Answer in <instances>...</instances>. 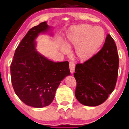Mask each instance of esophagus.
I'll list each match as a JSON object with an SVG mask.
<instances>
[{"label": "esophagus", "instance_id": "esophagus-1", "mask_svg": "<svg viewBox=\"0 0 129 129\" xmlns=\"http://www.w3.org/2000/svg\"><path fill=\"white\" fill-rule=\"evenodd\" d=\"M69 66H70L71 73L72 74L74 73V71H75V64H74L72 61H70V62H69Z\"/></svg>", "mask_w": 129, "mask_h": 129}]
</instances>
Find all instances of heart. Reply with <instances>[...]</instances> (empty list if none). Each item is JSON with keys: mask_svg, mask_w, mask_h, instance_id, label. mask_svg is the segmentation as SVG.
I'll use <instances>...</instances> for the list:
<instances>
[{"mask_svg": "<svg viewBox=\"0 0 129 129\" xmlns=\"http://www.w3.org/2000/svg\"><path fill=\"white\" fill-rule=\"evenodd\" d=\"M105 32L99 26L93 27L88 24H81L71 28L68 34L66 46L77 47L76 54L82 61H86L93 57L103 44ZM61 50L67 52L68 50L64 47Z\"/></svg>", "mask_w": 129, "mask_h": 129, "instance_id": "b5f03b06", "label": "heart"}]
</instances>
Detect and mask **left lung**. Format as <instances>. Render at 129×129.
I'll use <instances>...</instances> for the list:
<instances>
[{"label": "left lung", "instance_id": "left-lung-1", "mask_svg": "<svg viewBox=\"0 0 129 129\" xmlns=\"http://www.w3.org/2000/svg\"><path fill=\"white\" fill-rule=\"evenodd\" d=\"M119 56L113 38L108 34L101 50L82 64H77L74 76L75 95L81 104L96 106L113 91L119 70Z\"/></svg>", "mask_w": 129, "mask_h": 129}]
</instances>
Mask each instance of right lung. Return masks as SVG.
<instances>
[{"label":"right lung","mask_w":129,"mask_h":129,"mask_svg":"<svg viewBox=\"0 0 129 129\" xmlns=\"http://www.w3.org/2000/svg\"><path fill=\"white\" fill-rule=\"evenodd\" d=\"M50 28L46 21L29 30L16 49L10 65L14 92L25 104L43 108L51 103L61 81L70 71L68 61L54 62L35 50V39Z\"/></svg>","instance_id":"obj_1"}]
</instances>
